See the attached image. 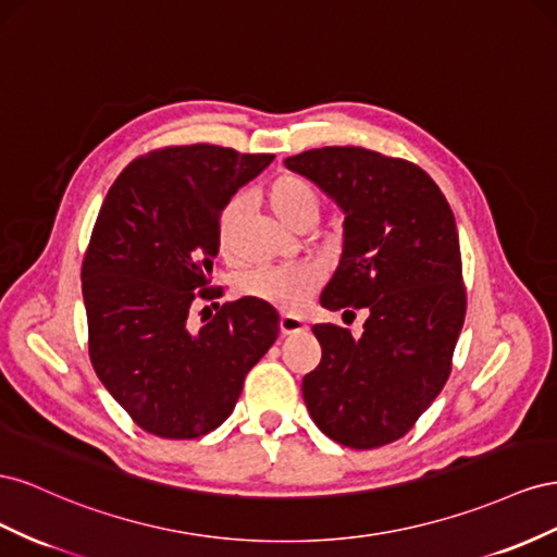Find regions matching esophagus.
<instances>
[{
	"label": "esophagus",
	"mask_w": 557,
	"mask_h": 557,
	"mask_svg": "<svg viewBox=\"0 0 557 557\" xmlns=\"http://www.w3.org/2000/svg\"><path fill=\"white\" fill-rule=\"evenodd\" d=\"M308 326H306V322L300 320V317H294V314H282V320H280V333L282 336H292V333H300V331H306Z\"/></svg>",
	"instance_id": "obj_1"
}]
</instances>
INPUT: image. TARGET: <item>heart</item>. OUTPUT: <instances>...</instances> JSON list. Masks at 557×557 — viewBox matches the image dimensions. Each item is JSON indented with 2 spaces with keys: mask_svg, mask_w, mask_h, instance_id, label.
Returning <instances> with one entry per match:
<instances>
[{
  "mask_svg": "<svg viewBox=\"0 0 557 557\" xmlns=\"http://www.w3.org/2000/svg\"><path fill=\"white\" fill-rule=\"evenodd\" d=\"M265 200L284 224L296 231L310 228L322 212V194L310 180L294 172H284L268 184ZM245 214V198L235 196L219 214L216 243L224 257H231L233 233ZM324 280L322 268L310 261L292 265H265L247 273L237 282V292L247 298L261 300L284 312H296L306 306L310 294Z\"/></svg>",
  "mask_w": 557,
  "mask_h": 557,
  "instance_id": "heart-1",
  "label": "heart"
}]
</instances>
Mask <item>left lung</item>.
<instances>
[{"label":"left lung","mask_w":557,"mask_h":557,"mask_svg":"<svg viewBox=\"0 0 557 557\" xmlns=\"http://www.w3.org/2000/svg\"><path fill=\"white\" fill-rule=\"evenodd\" d=\"M345 212L343 257L326 310H367L361 338L314 324L320 367L304 377L310 418L341 446L371 450L406 436L448 383L467 314L455 216L436 182L404 158L361 147L284 161Z\"/></svg>","instance_id":"8db88e82"}]
</instances>
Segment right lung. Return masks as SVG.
Listing matches in <instances>:
<instances>
[{
    "label": "right lung",
    "instance_id": "1",
    "mask_svg": "<svg viewBox=\"0 0 557 557\" xmlns=\"http://www.w3.org/2000/svg\"><path fill=\"white\" fill-rule=\"evenodd\" d=\"M273 158L216 145L156 149L102 202L82 265L88 355L107 392L153 436L210 434L277 341V310L247 296L212 304L208 324L188 326L190 304L221 296L210 287L221 210Z\"/></svg>",
    "mask_w": 557,
    "mask_h": 557
}]
</instances>
